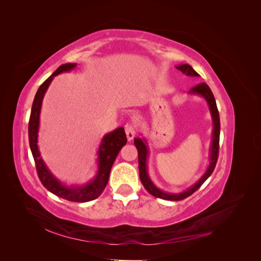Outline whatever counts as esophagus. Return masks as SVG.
I'll use <instances>...</instances> for the list:
<instances>
[{
  "instance_id": "obj_1",
  "label": "esophagus",
  "mask_w": 261,
  "mask_h": 261,
  "mask_svg": "<svg viewBox=\"0 0 261 261\" xmlns=\"http://www.w3.org/2000/svg\"><path fill=\"white\" fill-rule=\"evenodd\" d=\"M125 133H126V137H127L128 140H132L136 135V128L133 124H127L125 126Z\"/></svg>"
}]
</instances>
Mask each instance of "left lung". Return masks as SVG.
Masks as SVG:
<instances>
[{
	"mask_svg": "<svg viewBox=\"0 0 261 261\" xmlns=\"http://www.w3.org/2000/svg\"><path fill=\"white\" fill-rule=\"evenodd\" d=\"M177 69H179L181 73L185 74L186 76H195L198 77L199 74L196 72V70L188 64H181L179 66H176ZM189 93H195L199 94V96L203 97L206 99L207 103L209 106L211 116H212V122H213V132H212V143L210 148V163L207 171L204 172V174L200 177V179L194 184L191 188H188L187 191L181 192L178 194H170L165 193L161 189L158 188L152 181L150 179L148 172H147V156H148V147L147 143L144 138H135L134 139V144H135L137 150H138V165H139V177L141 183H143L144 187L147 189L148 193L151 194L158 198L165 199V200H181L187 198L188 196L194 194L197 189H198L207 178L212 174L213 170L216 168V164L218 161V155H219V140H220V116L219 111L216 103V99L213 97V93L209 86L204 83L196 85L195 87L189 90Z\"/></svg>",
	"mask_w": 261,
	"mask_h": 261,
	"instance_id": "1",
	"label": "left lung"
}]
</instances>
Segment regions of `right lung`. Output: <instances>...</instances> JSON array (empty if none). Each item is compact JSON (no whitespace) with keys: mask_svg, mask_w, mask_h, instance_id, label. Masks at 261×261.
Listing matches in <instances>:
<instances>
[{"mask_svg":"<svg viewBox=\"0 0 261 261\" xmlns=\"http://www.w3.org/2000/svg\"><path fill=\"white\" fill-rule=\"evenodd\" d=\"M77 66L75 63H67V64L61 65L55 72L46 80L36 93L33 108H31V113L29 118L28 125V137H29V146L31 149V153L35 159L36 169L38 176L40 178L42 185L48 189L52 194L61 197L63 199L73 202H87L98 198V197L103 192L106 188L110 171H111L112 165L116 159V156L120 152L123 146L127 143L126 139V134L123 127H118L115 130L107 134L102 139V143L98 150V172L97 175L88 184L83 186H66L62 184L59 179L54 177V175L46 168L42 158L40 155L38 149V130H39V118H40L41 105L44 97V93L50 86L53 78L64 72L72 70Z\"/></svg>","mask_w":261,"mask_h":261,"instance_id":"obj_1","label":"right lung"}]
</instances>
